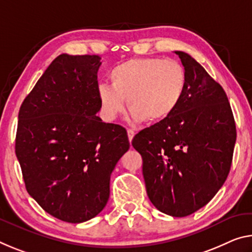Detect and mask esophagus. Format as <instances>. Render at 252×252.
Returning a JSON list of instances; mask_svg holds the SVG:
<instances>
[{
  "label": "esophagus",
  "mask_w": 252,
  "mask_h": 252,
  "mask_svg": "<svg viewBox=\"0 0 252 252\" xmlns=\"http://www.w3.org/2000/svg\"><path fill=\"white\" fill-rule=\"evenodd\" d=\"M126 132H127V138H129V141L131 142V141H132L133 137H134V134H135L134 131L132 129H127Z\"/></svg>",
  "instance_id": "obj_1"
}]
</instances>
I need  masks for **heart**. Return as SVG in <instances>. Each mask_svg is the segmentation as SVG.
Segmentation results:
<instances>
[{
    "instance_id": "1",
    "label": "heart",
    "mask_w": 252,
    "mask_h": 252,
    "mask_svg": "<svg viewBox=\"0 0 252 252\" xmlns=\"http://www.w3.org/2000/svg\"><path fill=\"white\" fill-rule=\"evenodd\" d=\"M110 79L111 85L97 86L102 113L110 121L125 111L126 98L134 122L165 120L181 104L187 84L181 63L160 58L129 59L111 69Z\"/></svg>"
}]
</instances>
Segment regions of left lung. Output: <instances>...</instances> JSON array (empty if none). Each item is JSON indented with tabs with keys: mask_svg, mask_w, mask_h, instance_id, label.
<instances>
[{
	"mask_svg": "<svg viewBox=\"0 0 252 252\" xmlns=\"http://www.w3.org/2000/svg\"><path fill=\"white\" fill-rule=\"evenodd\" d=\"M175 54L187 77L181 104L135 134L132 146L142 157L151 203L162 213L183 218L206 205L224 184L237 131L222 86L191 56Z\"/></svg>",
	"mask_w": 252,
	"mask_h": 252,
	"instance_id": "8db88e82",
	"label": "left lung"
}]
</instances>
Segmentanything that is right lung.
<instances>
[{"mask_svg": "<svg viewBox=\"0 0 252 252\" xmlns=\"http://www.w3.org/2000/svg\"><path fill=\"white\" fill-rule=\"evenodd\" d=\"M96 55H59L19 111L15 155L30 196L53 217L82 223L104 209L110 178L130 148L125 127L103 122Z\"/></svg>", "mask_w": 252, "mask_h": 252, "instance_id": "add662e5", "label": "right lung"}]
</instances>
